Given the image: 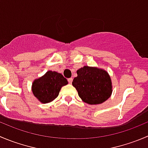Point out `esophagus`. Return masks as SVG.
<instances>
[{"instance_id": "1", "label": "esophagus", "mask_w": 148, "mask_h": 148, "mask_svg": "<svg viewBox=\"0 0 148 148\" xmlns=\"http://www.w3.org/2000/svg\"><path fill=\"white\" fill-rule=\"evenodd\" d=\"M72 81H73V79L72 78L68 79V82H69V84H71V83H72Z\"/></svg>"}]
</instances>
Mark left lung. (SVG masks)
<instances>
[{
	"mask_svg": "<svg viewBox=\"0 0 148 148\" xmlns=\"http://www.w3.org/2000/svg\"><path fill=\"white\" fill-rule=\"evenodd\" d=\"M77 74L72 85L84 103L89 105L100 104L110 97L113 92L112 82L106 70L84 66L77 70Z\"/></svg>",
	"mask_w": 148,
	"mask_h": 148,
	"instance_id": "1",
	"label": "left lung"
}]
</instances>
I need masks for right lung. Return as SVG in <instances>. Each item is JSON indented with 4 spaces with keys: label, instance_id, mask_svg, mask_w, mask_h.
<instances>
[{
    "label": "right lung",
    "instance_id": "obj_1",
    "mask_svg": "<svg viewBox=\"0 0 148 148\" xmlns=\"http://www.w3.org/2000/svg\"><path fill=\"white\" fill-rule=\"evenodd\" d=\"M67 84L68 81L61 73L48 71L33 81L32 91L41 103H48L58 97L61 87Z\"/></svg>",
    "mask_w": 148,
    "mask_h": 148
}]
</instances>
